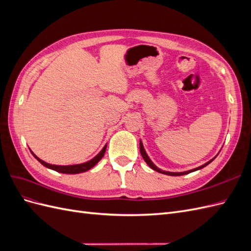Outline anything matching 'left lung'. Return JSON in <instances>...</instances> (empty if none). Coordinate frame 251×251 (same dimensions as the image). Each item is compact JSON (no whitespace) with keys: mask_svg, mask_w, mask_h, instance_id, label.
I'll return each mask as SVG.
<instances>
[{"mask_svg":"<svg viewBox=\"0 0 251 251\" xmlns=\"http://www.w3.org/2000/svg\"><path fill=\"white\" fill-rule=\"evenodd\" d=\"M139 149H140V153H141V156H142V158L144 159V161L147 162V164L150 166V168L151 169V170H154V171H156V172H158V173H161V174H164V175H169V176H182V175H186V174H189V173H192V172H195V171H198V170H201V169H203L204 166H206V165H208L212 160H215V158L217 157H214L211 159V160H209V161H207L206 163H204L203 165H201V166H198V168H196V169H193V170H189V171H186V172H181V173H173V172H166V171H162V170H160L159 168H157V166L151 162V160L150 159V157L148 156V154H147V151H146V150H144V148H143V144H142V141L140 140V143H139Z\"/></svg>","mask_w":251,"mask_h":251,"instance_id":"obj_1","label":"left lung"}]
</instances>
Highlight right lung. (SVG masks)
Returning a JSON list of instances; mask_svg holds the SVG:
<instances>
[{"label": "right lung", "mask_w": 251, "mask_h": 251, "mask_svg": "<svg viewBox=\"0 0 251 251\" xmlns=\"http://www.w3.org/2000/svg\"><path fill=\"white\" fill-rule=\"evenodd\" d=\"M105 150H107V144L102 148V150L98 153L94 158L91 159V160L87 161V162H83L80 164H72V165H55V164H50L43 161L42 159H40L36 155H34L32 151V155L34 156V158L36 159L37 161H39L41 164H43L44 166H46V168L53 170L55 172L58 173H62V174H79V173H83V172H87L89 170H91L93 168L94 165H96L98 162L100 161V159L103 157L104 153H105Z\"/></svg>", "instance_id": "obj_1"}]
</instances>
